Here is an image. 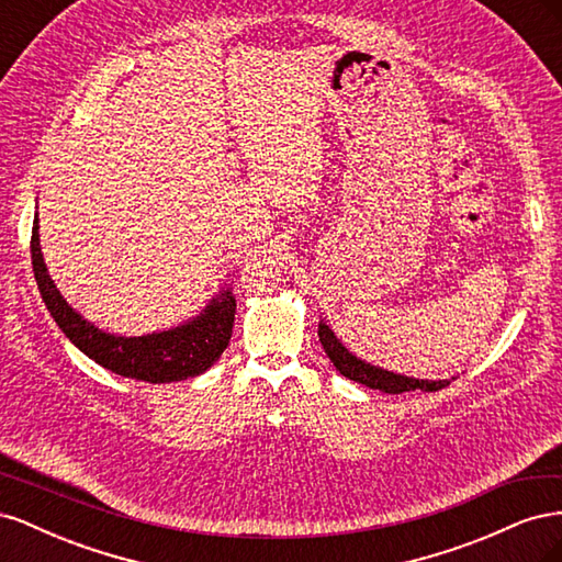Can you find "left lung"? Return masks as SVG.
Returning <instances> with one entry per match:
<instances>
[{"label":"left lung","instance_id":"8db88e82","mask_svg":"<svg viewBox=\"0 0 562 562\" xmlns=\"http://www.w3.org/2000/svg\"><path fill=\"white\" fill-rule=\"evenodd\" d=\"M318 339L323 349H326L328 359L333 361V366L342 372L345 378L366 384L370 389H380L384 394H403V391H415V389L438 391L454 380V378L452 380H417V378L401 375V372H391L380 366L366 363L363 359L353 356L342 342H339L337 335L323 321H318Z\"/></svg>","mask_w":562,"mask_h":562}]
</instances>
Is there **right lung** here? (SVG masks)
<instances>
[{
    "label": "right lung",
    "mask_w": 562,
    "mask_h": 562,
    "mask_svg": "<svg viewBox=\"0 0 562 562\" xmlns=\"http://www.w3.org/2000/svg\"><path fill=\"white\" fill-rule=\"evenodd\" d=\"M32 271L46 310L70 342L116 375L143 380L151 384L180 382L209 370L229 345L236 300L229 288H223L194 318H187L176 328L124 337L100 330L83 318L56 288L40 246V217L32 223Z\"/></svg>",
    "instance_id": "add662e5"
}]
</instances>
